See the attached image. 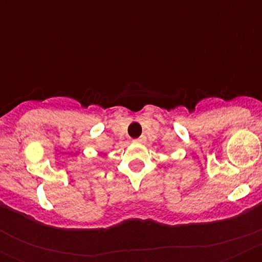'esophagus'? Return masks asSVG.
I'll return each instance as SVG.
<instances>
[{
    "mask_svg": "<svg viewBox=\"0 0 262 262\" xmlns=\"http://www.w3.org/2000/svg\"><path fill=\"white\" fill-rule=\"evenodd\" d=\"M134 143H137V144L143 143V139H141V138H139V139H135V140H134Z\"/></svg>",
    "mask_w": 262,
    "mask_h": 262,
    "instance_id": "obj_1",
    "label": "esophagus"
}]
</instances>
